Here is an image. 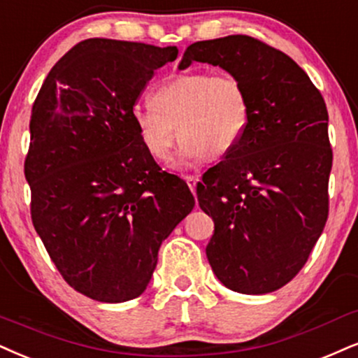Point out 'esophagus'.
Masks as SVG:
<instances>
[{
    "instance_id": "esophagus-1",
    "label": "esophagus",
    "mask_w": 358,
    "mask_h": 358,
    "mask_svg": "<svg viewBox=\"0 0 358 358\" xmlns=\"http://www.w3.org/2000/svg\"><path fill=\"white\" fill-rule=\"evenodd\" d=\"M197 179L196 176H186V182H187V186H189V189H191L192 191V194L196 192V186H197Z\"/></svg>"
}]
</instances>
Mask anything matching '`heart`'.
Here are the masks:
<instances>
[{
	"label": "heart",
	"mask_w": 358,
	"mask_h": 358,
	"mask_svg": "<svg viewBox=\"0 0 358 358\" xmlns=\"http://www.w3.org/2000/svg\"><path fill=\"white\" fill-rule=\"evenodd\" d=\"M151 106L134 113L143 145L164 161L178 131L179 164L226 156L241 141L249 117L244 85L231 73L174 74L154 90Z\"/></svg>",
	"instance_id": "1"
}]
</instances>
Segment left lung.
Instances as JSON below:
<instances>
[{
  "mask_svg": "<svg viewBox=\"0 0 358 358\" xmlns=\"http://www.w3.org/2000/svg\"><path fill=\"white\" fill-rule=\"evenodd\" d=\"M192 61L239 78L249 101L241 141L197 184L214 220L207 259L234 292H273L301 272L327 222V106L292 57L245 34L194 43L179 68Z\"/></svg>",
  "mask_w": 358,
  "mask_h": 358,
  "instance_id": "1",
  "label": "left lung"
}]
</instances>
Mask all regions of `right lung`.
<instances>
[{
  "label": "right lung",
  "instance_id": "1",
  "mask_svg": "<svg viewBox=\"0 0 358 358\" xmlns=\"http://www.w3.org/2000/svg\"><path fill=\"white\" fill-rule=\"evenodd\" d=\"M178 48L91 38L44 79L29 121L31 219L63 279L86 297H139L194 196L145 151L134 106Z\"/></svg>",
  "mask_w": 358,
  "mask_h": 358
}]
</instances>
